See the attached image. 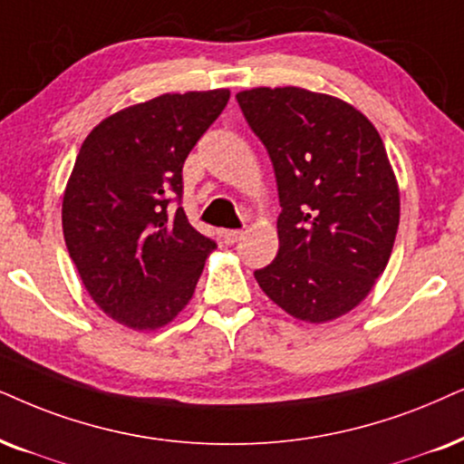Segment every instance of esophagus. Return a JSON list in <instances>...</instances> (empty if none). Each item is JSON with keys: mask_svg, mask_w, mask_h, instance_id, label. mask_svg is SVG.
Listing matches in <instances>:
<instances>
[{"mask_svg": "<svg viewBox=\"0 0 464 464\" xmlns=\"http://www.w3.org/2000/svg\"><path fill=\"white\" fill-rule=\"evenodd\" d=\"M239 237H242V231H239V228H227V231H222V239H225V244H236Z\"/></svg>", "mask_w": 464, "mask_h": 464, "instance_id": "obj_1", "label": "esophagus"}]
</instances>
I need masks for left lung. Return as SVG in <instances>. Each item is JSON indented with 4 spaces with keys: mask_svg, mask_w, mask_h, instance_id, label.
Segmentation results:
<instances>
[{
    "mask_svg": "<svg viewBox=\"0 0 464 464\" xmlns=\"http://www.w3.org/2000/svg\"><path fill=\"white\" fill-rule=\"evenodd\" d=\"M274 164L280 248L255 272L269 300L324 324L372 289L394 246L401 197L377 128L351 104L300 87L237 93Z\"/></svg>",
    "mask_w": 464,
    "mask_h": 464,
    "instance_id": "left-lung-1",
    "label": "left lung"
}]
</instances>
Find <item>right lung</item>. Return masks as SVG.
Segmentation results:
<instances>
[{
  "instance_id": "add662e5",
  "label": "right lung",
  "mask_w": 464,
  "mask_h": 464,
  "mask_svg": "<svg viewBox=\"0 0 464 464\" xmlns=\"http://www.w3.org/2000/svg\"><path fill=\"white\" fill-rule=\"evenodd\" d=\"M227 102L228 90L164 93L107 117L76 156L62 205L70 259L92 300L132 330L175 319L216 248L179 208L181 169Z\"/></svg>"
}]
</instances>
